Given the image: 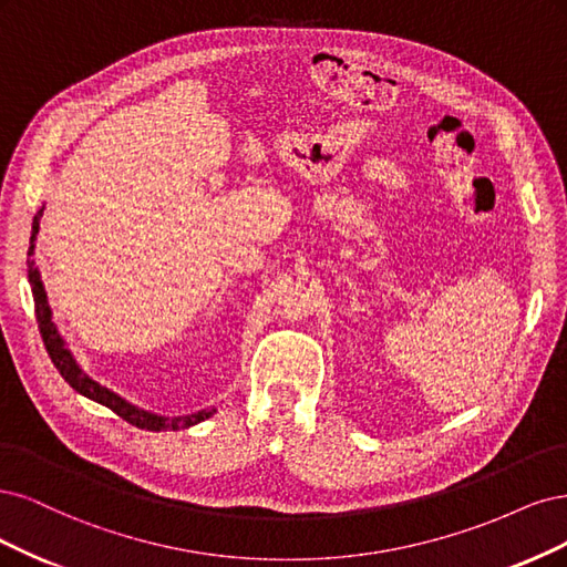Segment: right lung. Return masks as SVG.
<instances>
[{"instance_id":"obj_1","label":"right lung","mask_w":567,"mask_h":567,"mask_svg":"<svg viewBox=\"0 0 567 567\" xmlns=\"http://www.w3.org/2000/svg\"><path fill=\"white\" fill-rule=\"evenodd\" d=\"M42 212L44 207L34 214L32 218V233H30V249H28V257H32L34 254V240H38V233H40V218H42ZM28 280H30V287H32V299H34V316H38V324H40V334H42V341L47 346V353L51 358V362L56 364V370L61 372V377L70 383L72 389H75L78 393H82L84 398L89 400H96V403L105 405L107 410H113L117 416H122L124 422H130L138 429H145V431H164V429H188V426H195L199 422H205V419H209L216 410H199L195 414H186V416H159V414H153L148 410H141L132 403H126L124 398H120L115 391L101 386L99 381L91 379L89 374H84V370L80 368V364L75 362V358H72V353L65 349V341L61 339L56 324L51 322V308H49V301H47V291H44V285H42V278H40V270L34 268V261H30V272H28Z\"/></svg>"}]
</instances>
